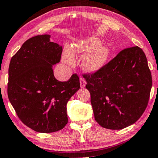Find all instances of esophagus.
Segmentation results:
<instances>
[{
    "instance_id": "obj_1",
    "label": "esophagus",
    "mask_w": 158,
    "mask_h": 158,
    "mask_svg": "<svg viewBox=\"0 0 158 158\" xmlns=\"http://www.w3.org/2000/svg\"><path fill=\"white\" fill-rule=\"evenodd\" d=\"M85 85H86L85 79H84V78H80V86H81V88L85 87Z\"/></svg>"
}]
</instances>
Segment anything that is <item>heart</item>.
<instances>
[{"instance_id": "b5f03b06", "label": "heart", "mask_w": 158, "mask_h": 158, "mask_svg": "<svg viewBox=\"0 0 158 158\" xmlns=\"http://www.w3.org/2000/svg\"><path fill=\"white\" fill-rule=\"evenodd\" d=\"M100 44V40L94 36L75 42L72 48L69 46L64 48L62 61L68 65L74 66L76 61L75 55L82 56L88 52L84 57L82 65L88 72H96L106 64L110 55L108 48L99 46Z\"/></svg>"}]
</instances>
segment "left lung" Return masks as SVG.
Returning <instances> with one entry per match:
<instances>
[{
	"label": "left lung",
	"mask_w": 158,
	"mask_h": 158,
	"mask_svg": "<svg viewBox=\"0 0 158 158\" xmlns=\"http://www.w3.org/2000/svg\"><path fill=\"white\" fill-rule=\"evenodd\" d=\"M89 91L94 118L102 127L122 130L145 112L152 75L143 51L126 48L93 73L83 74Z\"/></svg>",
	"instance_id": "8db88e82"
}]
</instances>
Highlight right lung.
<instances>
[{"label":"right lung","mask_w":158,"mask_h":158,"mask_svg":"<svg viewBox=\"0 0 158 158\" xmlns=\"http://www.w3.org/2000/svg\"><path fill=\"white\" fill-rule=\"evenodd\" d=\"M49 35L32 37L13 56L8 68V97L17 116L35 132L50 133L68 123L66 104L80 88L77 74L66 81L55 78L52 66L62 47Z\"/></svg>","instance_id":"obj_1"}]
</instances>
